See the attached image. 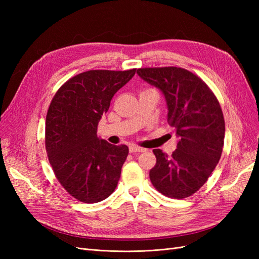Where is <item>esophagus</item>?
I'll use <instances>...</instances> for the list:
<instances>
[{
    "mask_svg": "<svg viewBox=\"0 0 259 259\" xmlns=\"http://www.w3.org/2000/svg\"><path fill=\"white\" fill-rule=\"evenodd\" d=\"M130 151L133 152V153H135V152H144L145 149L142 148V147H138L136 145H131L130 146Z\"/></svg>",
    "mask_w": 259,
    "mask_h": 259,
    "instance_id": "obj_1",
    "label": "esophagus"
}]
</instances>
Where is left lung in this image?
Returning a JSON list of instances; mask_svg holds the SVG:
<instances>
[{
  "instance_id": "8db88e82",
  "label": "left lung",
  "mask_w": 259,
  "mask_h": 259,
  "mask_svg": "<svg viewBox=\"0 0 259 259\" xmlns=\"http://www.w3.org/2000/svg\"><path fill=\"white\" fill-rule=\"evenodd\" d=\"M137 74L163 93L167 122L178 137L171 155L153 150L156 163L149 173L151 183L168 198L190 197L206 183L222 156L225 120L221 105L206 83L186 69L140 68Z\"/></svg>"
}]
</instances>
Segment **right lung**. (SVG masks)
Instances as JSON below:
<instances>
[{"label": "right lung", "instance_id": "right-lung-1", "mask_svg": "<svg viewBox=\"0 0 259 259\" xmlns=\"http://www.w3.org/2000/svg\"><path fill=\"white\" fill-rule=\"evenodd\" d=\"M135 72L136 69L82 72L69 79L51 101L46 152L58 182L77 201H103L119 183L128 147L98 138L97 126L114 94Z\"/></svg>", "mask_w": 259, "mask_h": 259}]
</instances>
